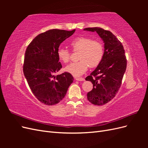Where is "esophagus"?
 <instances>
[{"label": "esophagus", "instance_id": "34e87169", "mask_svg": "<svg viewBox=\"0 0 148 148\" xmlns=\"http://www.w3.org/2000/svg\"><path fill=\"white\" fill-rule=\"evenodd\" d=\"M75 79L77 80V81H79V82L84 81V78H75Z\"/></svg>", "mask_w": 148, "mask_h": 148}]
</instances>
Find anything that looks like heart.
<instances>
[{"label":"heart","mask_w":148,"mask_h":148,"mask_svg":"<svg viewBox=\"0 0 148 148\" xmlns=\"http://www.w3.org/2000/svg\"><path fill=\"white\" fill-rule=\"evenodd\" d=\"M74 51H79V62L71 63L67 65L65 70L74 77H80L86 72L88 66L91 68L99 65L104 56V47L102 44L97 40H92L88 37H77L70 42ZM59 59L64 63L70 60V52L65 48L60 47L57 50Z\"/></svg>","instance_id":"b5f03b06"}]
</instances>
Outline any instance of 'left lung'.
<instances>
[{"label": "left lung", "instance_id": "1", "mask_svg": "<svg viewBox=\"0 0 148 148\" xmlns=\"http://www.w3.org/2000/svg\"><path fill=\"white\" fill-rule=\"evenodd\" d=\"M84 30L96 31L104 43L101 63L85 79L93 84L92 89L87 94L88 101L92 104L102 106L113 99L122 84L127 63L125 50L122 43L109 31L99 27Z\"/></svg>", "mask_w": 148, "mask_h": 148}]
</instances>
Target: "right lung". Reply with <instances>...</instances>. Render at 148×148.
<instances>
[{
    "instance_id": "add662e5",
    "label": "right lung",
    "mask_w": 148,
    "mask_h": 148,
    "mask_svg": "<svg viewBox=\"0 0 148 148\" xmlns=\"http://www.w3.org/2000/svg\"><path fill=\"white\" fill-rule=\"evenodd\" d=\"M75 31L53 29L34 38L25 52L23 73L31 91L43 104L52 106L61 101L73 82L70 73L54 76L62 69L57 56L60 44Z\"/></svg>"
}]
</instances>
